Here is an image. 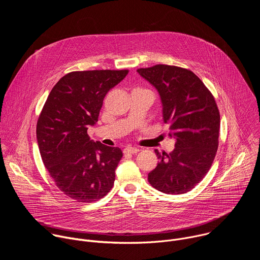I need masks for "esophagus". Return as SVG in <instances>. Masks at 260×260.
Masks as SVG:
<instances>
[{
    "label": "esophagus",
    "instance_id": "1",
    "mask_svg": "<svg viewBox=\"0 0 260 260\" xmlns=\"http://www.w3.org/2000/svg\"><path fill=\"white\" fill-rule=\"evenodd\" d=\"M140 150H139V148H136V147H126V148H124V150H123V152H124V154H135V153H137V152H139Z\"/></svg>",
    "mask_w": 260,
    "mask_h": 260
}]
</instances>
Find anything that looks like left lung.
I'll return each instance as SVG.
<instances>
[{"instance_id":"left-lung-1","label":"left lung","mask_w":260,"mask_h":260,"mask_svg":"<svg viewBox=\"0 0 260 260\" xmlns=\"http://www.w3.org/2000/svg\"><path fill=\"white\" fill-rule=\"evenodd\" d=\"M137 71L158 90L164 121L176 138L172 153L155 150L159 162L148 181L167 194L186 193L209 172L218 149L220 113L214 95L188 69L155 64Z\"/></svg>"}]
</instances>
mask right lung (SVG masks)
Returning a JSON list of instances; mask_svg holds the SVG:
<instances>
[{"mask_svg":"<svg viewBox=\"0 0 260 260\" xmlns=\"http://www.w3.org/2000/svg\"><path fill=\"white\" fill-rule=\"evenodd\" d=\"M128 70L70 72L51 89L37 121V140L57 188L78 203H92L112 189L122 151L93 143L88 125L99 118L108 91Z\"/></svg>","mask_w":260,"mask_h":260,"instance_id":"1","label":"right lung"}]
</instances>
